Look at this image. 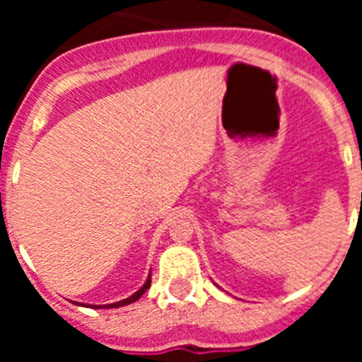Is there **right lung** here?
I'll return each mask as SVG.
<instances>
[{
    "label": "right lung",
    "instance_id": "1",
    "mask_svg": "<svg viewBox=\"0 0 362 362\" xmlns=\"http://www.w3.org/2000/svg\"><path fill=\"white\" fill-rule=\"evenodd\" d=\"M150 288V276H148V279H146V283L143 284L141 288L137 290L136 293H134V296H130V297H127V299H123V300H119V303H114V305H107V308H117V306H124V305H130V303H134V300H137L139 299V297L143 296V293L146 292V290ZM92 308H101V306H92Z\"/></svg>",
    "mask_w": 362,
    "mask_h": 362
}]
</instances>
